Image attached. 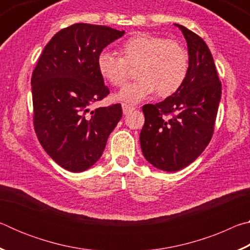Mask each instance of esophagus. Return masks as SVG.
<instances>
[{"label": "esophagus", "mask_w": 250, "mask_h": 250, "mask_svg": "<svg viewBox=\"0 0 250 250\" xmlns=\"http://www.w3.org/2000/svg\"><path fill=\"white\" fill-rule=\"evenodd\" d=\"M134 108L132 107V105H129L126 104H122V111H124L125 115H126V113H129L130 111H132Z\"/></svg>", "instance_id": "34e87169"}]
</instances>
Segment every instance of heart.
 <instances>
[{
	"label": "heart",
	"instance_id": "heart-1",
	"mask_svg": "<svg viewBox=\"0 0 250 250\" xmlns=\"http://www.w3.org/2000/svg\"><path fill=\"white\" fill-rule=\"evenodd\" d=\"M119 55L104 49L97 57L101 77L112 86H124L129 78V67H138L137 82L126 84L116 99L138 104L158 91L168 97L183 86L189 69L188 50L179 42L141 33L131 36L120 46Z\"/></svg>",
	"mask_w": 250,
	"mask_h": 250
}]
</instances>
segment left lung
Listing matches in <instances>:
<instances>
[{"mask_svg": "<svg viewBox=\"0 0 250 250\" xmlns=\"http://www.w3.org/2000/svg\"><path fill=\"white\" fill-rule=\"evenodd\" d=\"M174 25L188 43V77L175 94L159 104L143 105L145 125L140 133L146 160L166 172L182 170L205 150L222 96V83L205 42L182 25Z\"/></svg>", "mask_w": 250, "mask_h": 250, "instance_id": "obj_1", "label": "left lung"}]
</instances>
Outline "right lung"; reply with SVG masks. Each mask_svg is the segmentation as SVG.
Instances as JSON below:
<instances>
[{
    "label": "right lung",
    "instance_id": "right-lung-1",
    "mask_svg": "<svg viewBox=\"0 0 250 250\" xmlns=\"http://www.w3.org/2000/svg\"><path fill=\"white\" fill-rule=\"evenodd\" d=\"M125 31L86 23L62 29L45 46L32 75L34 128L50 158L67 171L90 168L122 117L121 104L90 110L109 95L97 57Z\"/></svg>",
    "mask_w": 250,
    "mask_h": 250
}]
</instances>
